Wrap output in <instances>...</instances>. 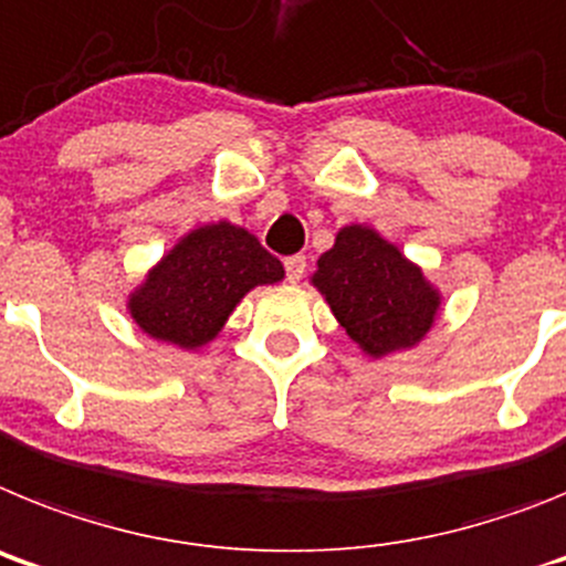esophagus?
<instances>
[{"mask_svg": "<svg viewBox=\"0 0 566 566\" xmlns=\"http://www.w3.org/2000/svg\"><path fill=\"white\" fill-rule=\"evenodd\" d=\"M284 270H287L290 282H302L304 270H307V259L304 255H287L284 259Z\"/></svg>", "mask_w": 566, "mask_h": 566, "instance_id": "1", "label": "esophagus"}]
</instances>
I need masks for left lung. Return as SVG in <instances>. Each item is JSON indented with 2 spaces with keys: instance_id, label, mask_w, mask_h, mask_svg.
I'll return each mask as SVG.
<instances>
[{
  "instance_id": "obj_1",
  "label": "left lung",
  "mask_w": 566,
  "mask_h": 566,
  "mask_svg": "<svg viewBox=\"0 0 566 566\" xmlns=\"http://www.w3.org/2000/svg\"><path fill=\"white\" fill-rule=\"evenodd\" d=\"M311 284L370 358L424 342L441 311V290L370 224H344L318 255Z\"/></svg>"
}]
</instances>
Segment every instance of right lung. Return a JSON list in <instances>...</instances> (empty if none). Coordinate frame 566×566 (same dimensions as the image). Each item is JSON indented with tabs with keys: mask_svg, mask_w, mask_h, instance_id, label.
I'll return each mask as SVG.
<instances>
[{
	"mask_svg": "<svg viewBox=\"0 0 566 566\" xmlns=\"http://www.w3.org/2000/svg\"><path fill=\"white\" fill-rule=\"evenodd\" d=\"M282 279L276 255L250 230L222 219L181 235L127 293V313L156 342L199 350L222 333L250 290Z\"/></svg>",
	"mask_w": 566,
	"mask_h": 566,
	"instance_id": "right-lung-1",
	"label": "right lung"
}]
</instances>
